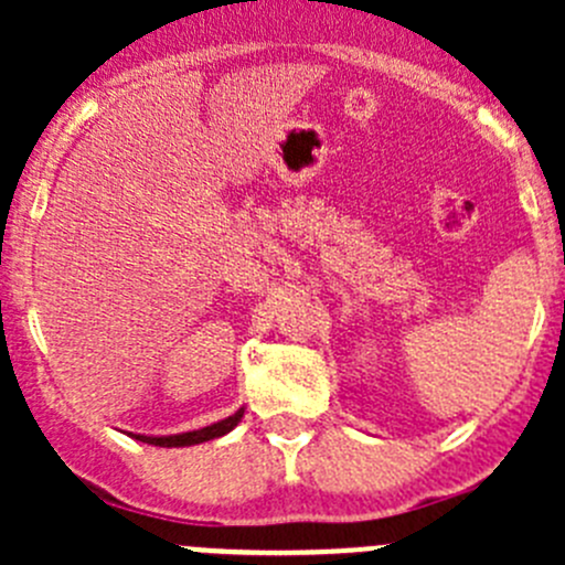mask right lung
<instances>
[{"instance_id":"right-lung-1","label":"right lung","mask_w":565,"mask_h":565,"mask_svg":"<svg viewBox=\"0 0 565 565\" xmlns=\"http://www.w3.org/2000/svg\"><path fill=\"white\" fill-rule=\"evenodd\" d=\"M243 413H246V407H241V409H237V413H232L230 418L215 420V424L204 426V429L182 431V435H134V431H128V437H134V440H139V443H147V446H158V448L199 446V443H207V440H215V437L230 435V431L235 429L237 424H241Z\"/></svg>"}]
</instances>
